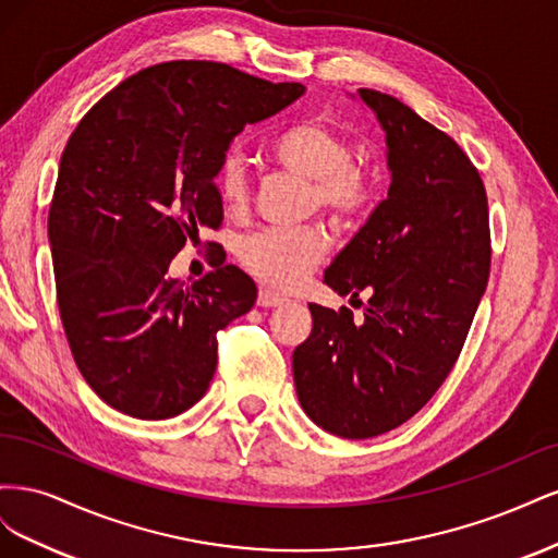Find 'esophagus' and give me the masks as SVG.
Instances as JSON below:
<instances>
[{
    "instance_id": "obj_1",
    "label": "esophagus",
    "mask_w": 558,
    "mask_h": 558,
    "mask_svg": "<svg viewBox=\"0 0 558 558\" xmlns=\"http://www.w3.org/2000/svg\"><path fill=\"white\" fill-rule=\"evenodd\" d=\"M286 300L283 295H279V293H275V291H269V289H263L260 293H258V307H265V310H275V307H281V305H286Z\"/></svg>"
}]
</instances>
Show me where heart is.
Listing matches in <instances>:
<instances>
[{
  "instance_id": "heart-1",
  "label": "heart",
  "mask_w": 558,
  "mask_h": 558,
  "mask_svg": "<svg viewBox=\"0 0 558 558\" xmlns=\"http://www.w3.org/2000/svg\"><path fill=\"white\" fill-rule=\"evenodd\" d=\"M269 154L281 170L312 181L310 205L332 221L353 223L373 207L377 177L363 162L351 160L353 148L337 130L318 121L295 123L277 134ZM216 185L230 211H242L248 205V174L240 154L230 150L221 160ZM326 253V232L312 226L263 228L240 244L242 265L279 291H291L305 281Z\"/></svg>"
}]
</instances>
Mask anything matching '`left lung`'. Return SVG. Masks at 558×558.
Masks as SVG:
<instances>
[{
	"label": "left lung",
	"mask_w": 558,
	"mask_h": 558,
	"mask_svg": "<svg viewBox=\"0 0 558 558\" xmlns=\"http://www.w3.org/2000/svg\"><path fill=\"white\" fill-rule=\"evenodd\" d=\"M359 97L386 134L391 185L324 281L369 300L361 324L347 307L310 305L312 332L293 351L302 410L347 440L398 428L435 396L492 265L486 191L461 146L391 95Z\"/></svg>",
	"instance_id": "left-lung-1"
}]
</instances>
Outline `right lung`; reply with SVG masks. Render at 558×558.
<instances>
[{"label":"right lung","mask_w":558,"mask_h":558,"mask_svg":"<svg viewBox=\"0 0 558 558\" xmlns=\"http://www.w3.org/2000/svg\"><path fill=\"white\" fill-rule=\"evenodd\" d=\"M305 95L223 62L154 64L107 93L66 142L48 242L58 307L83 379L109 408L172 418L207 393L216 332L258 289L234 265L195 283L170 263L223 221L216 174L232 140Z\"/></svg>","instance_id":"right-lung-1"}]
</instances>
